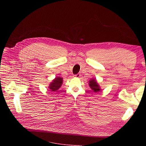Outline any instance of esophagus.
Instances as JSON below:
<instances>
[{"label":"esophagus","mask_w":146,"mask_h":146,"mask_svg":"<svg viewBox=\"0 0 146 146\" xmlns=\"http://www.w3.org/2000/svg\"><path fill=\"white\" fill-rule=\"evenodd\" d=\"M74 77L75 78H79L80 77V74H76V75H74Z\"/></svg>","instance_id":"esophagus-1"}]
</instances>
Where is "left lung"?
Segmentation results:
<instances>
[{
    "label": "left lung",
    "instance_id": "1",
    "mask_svg": "<svg viewBox=\"0 0 146 146\" xmlns=\"http://www.w3.org/2000/svg\"><path fill=\"white\" fill-rule=\"evenodd\" d=\"M89 82V85L90 88L94 92H98L101 90V88L95 79H90Z\"/></svg>",
    "mask_w": 146,
    "mask_h": 146
}]
</instances>
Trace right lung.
<instances>
[{
  "mask_svg": "<svg viewBox=\"0 0 146 146\" xmlns=\"http://www.w3.org/2000/svg\"><path fill=\"white\" fill-rule=\"evenodd\" d=\"M63 78L60 77H57L52 80L48 88L51 92H56L62 85Z\"/></svg>",
  "mask_w": 146,
  "mask_h": 146,
  "instance_id": "right-lung-1",
  "label": "right lung"
}]
</instances>
